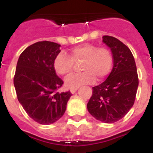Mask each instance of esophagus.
<instances>
[{
  "label": "esophagus",
  "instance_id": "1",
  "mask_svg": "<svg viewBox=\"0 0 153 153\" xmlns=\"http://www.w3.org/2000/svg\"><path fill=\"white\" fill-rule=\"evenodd\" d=\"M76 90H77V88H71L70 89V92H71V93H75L76 92Z\"/></svg>",
  "mask_w": 153,
  "mask_h": 153
}]
</instances>
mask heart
<instances>
[{"instance_id": "heart-1", "label": "heart", "mask_w": 153, "mask_h": 153, "mask_svg": "<svg viewBox=\"0 0 153 153\" xmlns=\"http://www.w3.org/2000/svg\"><path fill=\"white\" fill-rule=\"evenodd\" d=\"M79 74L72 75L65 80L67 88H77L85 84H91L95 79L102 81L109 75L113 63L111 51L105 47L92 44H83L70 50L69 56L59 53L53 61V68L59 75L72 74L74 63H81Z\"/></svg>"}]
</instances>
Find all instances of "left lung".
Wrapping results in <instances>:
<instances>
[{
    "label": "left lung",
    "mask_w": 153,
    "mask_h": 153,
    "mask_svg": "<svg viewBox=\"0 0 153 153\" xmlns=\"http://www.w3.org/2000/svg\"><path fill=\"white\" fill-rule=\"evenodd\" d=\"M102 41L111 49L113 67L103 83L93 87L87 109L97 120L113 123L123 118L133 106L139 78L129 47L116 37L107 35L102 36Z\"/></svg>",
    "instance_id": "1"
}]
</instances>
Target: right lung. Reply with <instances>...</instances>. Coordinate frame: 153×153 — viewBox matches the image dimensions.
Wrapping results in <instances>:
<instances>
[{"mask_svg": "<svg viewBox=\"0 0 153 153\" xmlns=\"http://www.w3.org/2000/svg\"><path fill=\"white\" fill-rule=\"evenodd\" d=\"M60 44L39 41L24 50L17 63L13 84L18 101L35 122L48 125L64 114L70 91L58 92L63 81L56 74L53 61Z\"/></svg>", "mask_w": 153, "mask_h": 153, "instance_id": "1", "label": "right lung"}]
</instances>
